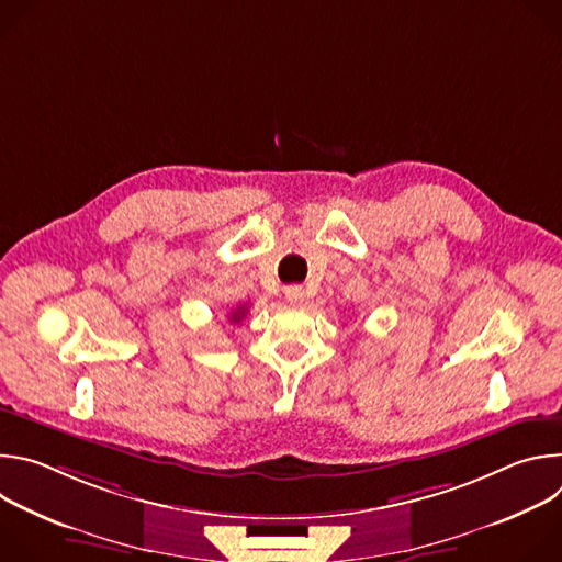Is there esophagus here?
Wrapping results in <instances>:
<instances>
[{
  "label": "esophagus",
  "instance_id": "1",
  "mask_svg": "<svg viewBox=\"0 0 562 562\" xmlns=\"http://www.w3.org/2000/svg\"><path fill=\"white\" fill-rule=\"evenodd\" d=\"M284 297H286L291 304H302V302H304V297H306L304 286H300V284H291V286H286V289H284Z\"/></svg>",
  "mask_w": 562,
  "mask_h": 562
}]
</instances>
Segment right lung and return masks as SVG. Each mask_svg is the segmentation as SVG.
<instances>
[{"label":"right lung","mask_w":562,"mask_h":562,"mask_svg":"<svg viewBox=\"0 0 562 562\" xmlns=\"http://www.w3.org/2000/svg\"><path fill=\"white\" fill-rule=\"evenodd\" d=\"M245 317V306H239L233 315H231V323H239V319H243Z\"/></svg>","instance_id":"1"}]
</instances>
